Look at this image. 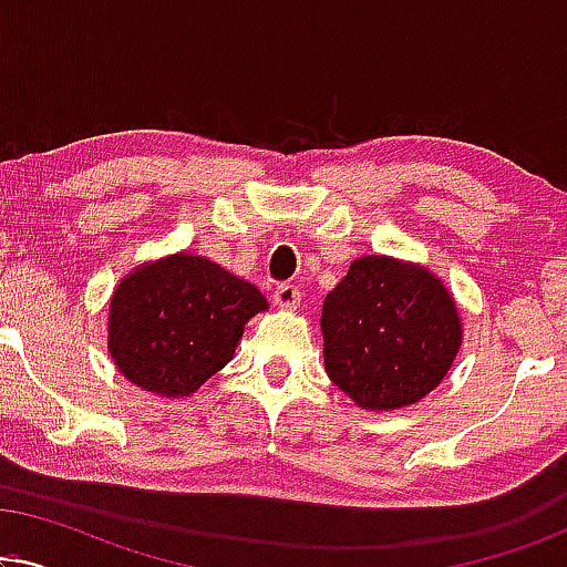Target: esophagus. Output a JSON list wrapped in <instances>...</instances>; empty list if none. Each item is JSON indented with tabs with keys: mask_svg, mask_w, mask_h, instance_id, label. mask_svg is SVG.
<instances>
[{
	"mask_svg": "<svg viewBox=\"0 0 567 567\" xmlns=\"http://www.w3.org/2000/svg\"><path fill=\"white\" fill-rule=\"evenodd\" d=\"M274 301H276V307H281V309H293L299 305V289L293 284L276 286Z\"/></svg>",
	"mask_w": 567,
	"mask_h": 567,
	"instance_id": "1",
	"label": "esophagus"
}]
</instances>
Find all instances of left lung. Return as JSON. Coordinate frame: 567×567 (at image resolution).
Listing matches in <instances>:
<instances>
[{"label": "left lung", "mask_w": 567, "mask_h": 567, "mask_svg": "<svg viewBox=\"0 0 567 567\" xmlns=\"http://www.w3.org/2000/svg\"><path fill=\"white\" fill-rule=\"evenodd\" d=\"M324 371L363 410L413 405L462 346L456 305L429 270L369 255L322 305Z\"/></svg>", "instance_id": "8db88e82"}]
</instances>
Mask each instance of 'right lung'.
I'll list each match as a JSON object with an SVG mask.
<instances>
[{
    "instance_id": "add662e5",
    "label": "right lung",
    "mask_w": 567,
    "mask_h": 567,
    "mask_svg": "<svg viewBox=\"0 0 567 567\" xmlns=\"http://www.w3.org/2000/svg\"><path fill=\"white\" fill-rule=\"evenodd\" d=\"M268 301L252 284L198 255H173L123 278L111 301L107 348L136 386L185 398L208 382Z\"/></svg>"
}]
</instances>
